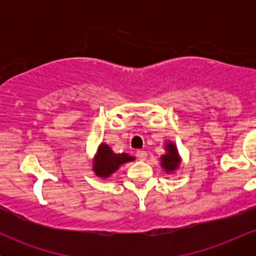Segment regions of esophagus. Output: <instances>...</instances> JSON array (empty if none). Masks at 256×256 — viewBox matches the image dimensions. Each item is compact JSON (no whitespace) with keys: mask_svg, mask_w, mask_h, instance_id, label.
<instances>
[{"mask_svg":"<svg viewBox=\"0 0 256 256\" xmlns=\"http://www.w3.org/2000/svg\"><path fill=\"white\" fill-rule=\"evenodd\" d=\"M136 155H137L138 160H140V161L146 160V152L144 150H138L136 152Z\"/></svg>","mask_w":256,"mask_h":256,"instance_id":"obj_1","label":"esophagus"}]
</instances>
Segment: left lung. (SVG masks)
I'll list each match as a JSON object with an SVG mask.
<instances>
[{
    "label": "left lung",
    "mask_w": 256,
    "mask_h": 256,
    "mask_svg": "<svg viewBox=\"0 0 256 256\" xmlns=\"http://www.w3.org/2000/svg\"><path fill=\"white\" fill-rule=\"evenodd\" d=\"M166 154L161 156V166L165 168L167 173L173 172L179 166V162H180L178 150L173 143L168 142L166 144Z\"/></svg>",
    "instance_id": "1"
}]
</instances>
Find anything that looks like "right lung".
<instances>
[{"label":"right lung","instance_id":"add662e5","mask_svg":"<svg viewBox=\"0 0 256 256\" xmlns=\"http://www.w3.org/2000/svg\"><path fill=\"white\" fill-rule=\"evenodd\" d=\"M134 160V156L122 152V154H116L112 152V149L107 144L102 143L98 146V155L95 158V162H94V171L96 176L101 178L110 177L112 173H114L122 164L128 162V161Z\"/></svg>","mask_w":256,"mask_h":256}]
</instances>
